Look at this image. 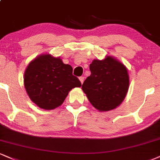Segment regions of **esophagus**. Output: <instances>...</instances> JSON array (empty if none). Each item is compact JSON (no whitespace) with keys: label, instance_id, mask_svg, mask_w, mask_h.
<instances>
[{"label":"esophagus","instance_id":"34e87169","mask_svg":"<svg viewBox=\"0 0 160 160\" xmlns=\"http://www.w3.org/2000/svg\"><path fill=\"white\" fill-rule=\"evenodd\" d=\"M79 79H80V81L81 82V83H82V82H84V77H80Z\"/></svg>","mask_w":160,"mask_h":160}]
</instances>
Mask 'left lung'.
<instances>
[{"label": "left lung", "mask_w": 160, "mask_h": 160, "mask_svg": "<svg viewBox=\"0 0 160 160\" xmlns=\"http://www.w3.org/2000/svg\"><path fill=\"white\" fill-rule=\"evenodd\" d=\"M91 75L82 85L88 101L99 111L115 109L124 101L129 87L126 67L111 57L95 59L89 65Z\"/></svg>", "instance_id": "left-lung-1"}]
</instances>
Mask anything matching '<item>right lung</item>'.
<instances>
[{
    "mask_svg": "<svg viewBox=\"0 0 160 160\" xmlns=\"http://www.w3.org/2000/svg\"><path fill=\"white\" fill-rule=\"evenodd\" d=\"M70 65L60 58L41 55L28 65L24 73V86L31 101L40 108L53 109L60 106L68 92L80 87L81 82L72 74Z\"/></svg>",
    "mask_w": 160,
    "mask_h": 160,
    "instance_id": "obj_1",
    "label": "right lung"
}]
</instances>
